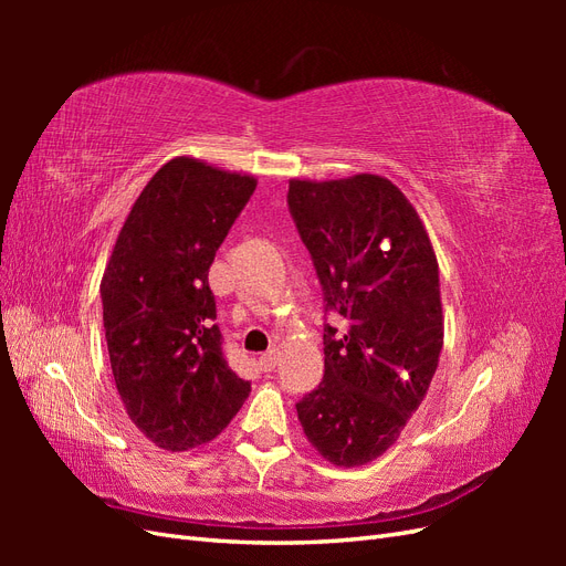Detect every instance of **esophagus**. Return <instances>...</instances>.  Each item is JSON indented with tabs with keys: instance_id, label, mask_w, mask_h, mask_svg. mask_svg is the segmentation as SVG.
Wrapping results in <instances>:
<instances>
[{
	"instance_id": "1",
	"label": "esophagus",
	"mask_w": 566,
	"mask_h": 566,
	"mask_svg": "<svg viewBox=\"0 0 566 566\" xmlns=\"http://www.w3.org/2000/svg\"><path fill=\"white\" fill-rule=\"evenodd\" d=\"M276 364H279V352L276 349H269L260 356V366L264 370H273V368H276Z\"/></svg>"
}]
</instances>
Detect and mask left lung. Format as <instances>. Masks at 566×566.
<instances>
[{"label": "left lung", "instance_id": "8db88e82", "mask_svg": "<svg viewBox=\"0 0 566 566\" xmlns=\"http://www.w3.org/2000/svg\"><path fill=\"white\" fill-rule=\"evenodd\" d=\"M287 205L323 285L325 373L297 403L312 447L335 468L380 458L434 378L443 345L437 254L418 210L380 175L290 179Z\"/></svg>", "mask_w": 566, "mask_h": 566}]
</instances>
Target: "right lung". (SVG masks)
<instances>
[{
	"label": "right lung",
	"mask_w": 566,
	"mask_h": 566,
	"mask_svg": "<svg viewBox=\"0 0 566 566\" xmlns=\"http://www.w3.org/2000/svg\"><path fill=\"white\" fill-rule=\"evenodd\" d=\"M256 179L165 163L132 205L101 279L111 368L129 420L165 451L212 441L250 382L229 368L208 271Z\"/></svg>",
	"instance_id": "obj_1"
}]
</instances>
